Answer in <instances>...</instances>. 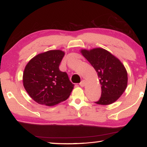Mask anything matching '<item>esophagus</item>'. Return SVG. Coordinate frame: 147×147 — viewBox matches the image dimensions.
Wrapping results in <instances>:
<instances>
[{"mask_svg": "<svg viewBox=\"0 0 147 147\" xmlns=\"http://www.w3.org/2000/svg\"><path fill=\"white\" fill-rule=\"evenodd\" d=\"M85 83H86V81L85 80H83L82 81H81V82L80 83V85L81 87H84L85 85Z\"/></svg>", "mask_w": 147, "mask_h": 147, "instance_id": "1", "label": "esophagus"}]
</instances>
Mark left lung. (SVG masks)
<instances>
[{
  "instance_id": "8db88e82",
  "label": "left lung",
  "mask_w": 147,
  "mask_h": 147,
  "mask_svg": "<svg viewBox=\"0 0 147 147\" xmlns=\"http://www.w3.org/2000/svg\"><path fill=\"white\" fill-rule=\"evenodd\" d=\"M80 53L94 68L99 78L101 95L95 103L107 105L115 102L127 86V72L123 64L103 48L81 49Z\"/></svg>"
}]
</instances>
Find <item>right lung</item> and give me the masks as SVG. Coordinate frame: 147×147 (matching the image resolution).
<instances>
[{
    "label": "right lung",
    "mask_w": 147,
    "mask_h": 147,
    "mask_svg": "<svg viewBox=\"0 0 147 147\" xmlns=\"http://www.w3.org/2000/svg\"><path fill=\"white\" fill-rule=\"evenodd\" d=\"M65 53L50 50L29 60L23 73V85L28 94L36 103L54 106L69 97L74 84L59 65Z\"/></svg>",
    "instance_id": "1"
}]
</instances>
